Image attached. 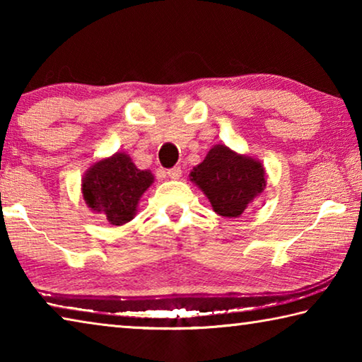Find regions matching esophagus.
Here are the masks:
<instances>
[{
	"mask_svg": "<svg viewBox=\"0 0 362 362\" xmlns=\"http://www.w3.org/2000/svg\"><path fill=\"white\" fill-rule=\"evenodd\" d=\"M168 175L170 177V179H179V177L182 175V169H180V166H174V168L168 169Z\"/></svg>",
	"mask_w": 362,
	"mask_h": 362,
	"instance_id": "1",
	"label": "esophagus"
}]
</instances>
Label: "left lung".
Segmentation results:
<instances>
[{
	"label": "left lung",
	"instance_id": "8db88e82",
	"mask_svg": "<svg viewBox=\"0 0 362 362\" xmlns=\"http://www.w3.org/2000/svg\"><path fill=\"white\" fill-rule=\"evenodd\" d=\"M203 189L218 216L240 217L265 188V170L249 156L236 155L228 146L216 145L189 174Z\"/></svg>",
	"mask_w": 362,
	"mask_h": 362
}]
</instances>
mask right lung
<instances>
[{"label":"right lung","mask_w":362,"mask_h":362,"mask_svg":"<svg viewBox=\"0 0 362 362\" xmlns=\"http://www.w3.org/2000/svg\"><path fill=\"white\" fill-rule=\"evenodd\" d=\"M150 170H140L126 153L95 163L83 179L86 204L107 217L112 225L134 218L140 196L151 185Z\"/></svg>","instance_id":"1"}]
</instances>
